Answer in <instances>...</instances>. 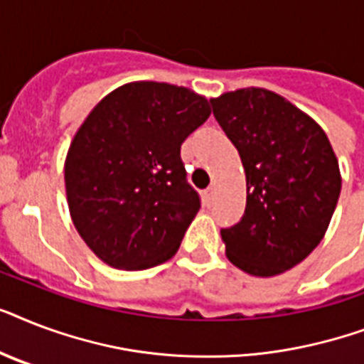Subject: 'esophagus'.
Here are the masks:
<instances>
[{
	"mask_svg": "<svg viewBox=\"0 0 364 364\" xmlns=\"http://www.w3.org/2000/svg\"><path fill=\"white\" fill-rule=\"evenodd\" d=\"M213 193H215V188H213V185L205 188L204 194H205V204H208V205L213 204Z\"/></svg>",
	"mask_w": 364,
	"mask_h": 364,
	"instance_id": "esophagus-1",
	"label": "esophagus"
}]
</instances>
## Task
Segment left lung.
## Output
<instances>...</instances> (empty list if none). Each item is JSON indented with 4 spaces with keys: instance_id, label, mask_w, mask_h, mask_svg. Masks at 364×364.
Here are the masks:
<instances>
[{
    "instance_id": "left-lung-1",
    "label": "left lung",
    "mask_w": 364,
    "mask_h": 364,
    "mask_svg": "<svg viewBox=\"0 0 364 364\" xmlns=\"http://www.w3.org/2000/svg\"><path fill=\"white\" fill-rule=\"evenodd\" d=\"M211 105L247 181L242 221L221 230L227 257L251 276H277L327 232L342 188L336 154L321 126L266 88L227 92Z\"/></svg>"
}]
</instances>
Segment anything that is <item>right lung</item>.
I'll return each mask as SVG.
<instances>
[{
  "label": "right lung",
  "instance_id": "right-lung-1",
  "mask_svg": "<svg viewBox=\"0 0 364 364\" xmlns=\"http://www.w3.org/2000/svg\"><path fill=\"white\" fill-rule=\"evenodd\" d=\"M210 113L204 96L154 81L122 85L90 111L64 179L73 225L96 257L145 270L177 253L200 210L181 143Z\"/></svg>",
  "mask_w": 364,
  "mask_h": 364
}]
</instances>
